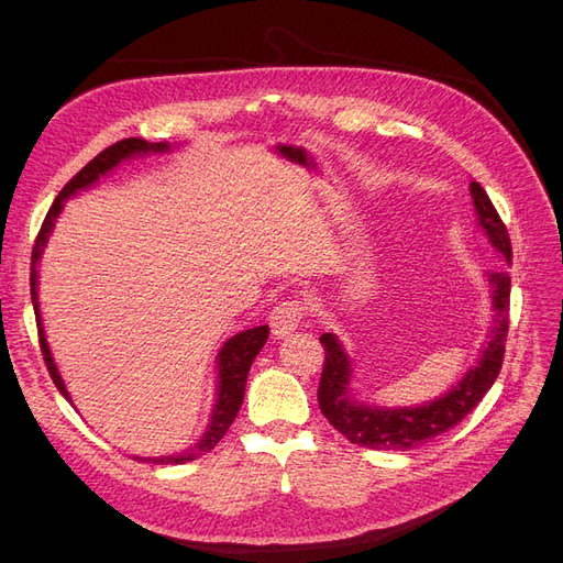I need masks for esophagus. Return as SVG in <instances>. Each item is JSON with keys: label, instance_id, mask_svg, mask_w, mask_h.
Returning a JSON list of instances; mask_svg holds the SVG:
<instances>
[{"label": "esophagus", "instance_id": "obj_1", "mask_svg": "<svg viewBox=\"0 0 563 563\" xmlns=\"http://www.w3.org/2000/svg\"><path fill=\"white\" fill-rule=\"evenodd\" d=\"M302 319H305V302L296 300V298L284 300L269 312L272 333H275L277 338H286L288 333H294L298 329V323Z\"/></svg>", "mask_w": 563, "mask_h": 563}]
</instances>
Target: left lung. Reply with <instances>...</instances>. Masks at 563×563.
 <instances>
[{
	"instance_id": "1",
	"label": "left lung",
	"mask_w": 563,
	"mask_h": 563,
	"mask_svg": "<svg viewBox=\"0 0 563 563\" xmlns=\"http://www.w3.org/2000/svg\"><path fill=\"white\" fill-rule=\"evenodd\" d=\"M479 225L488 242L503 258L509 263L512 258V242H509L507 228L500 220L496 207L488 199L479 183L470 185ZM509 272L496 269L488 272V284L493 288V310H496V323L488 333V343L482 350V360L474 368L465 373V378L455 383L444 397L428 401L422 406L404 408H380L366 406L350 399V360L333 333H323L319 343L323 345V368L317 389V399L321 413L333 428L356 446L376 449V451H408L424 441L451 430L453 424L463 420L472 408L484 399L490 385L496 383L503 368L505 340L509 329Z\"/></svg>"
}]
</instances>
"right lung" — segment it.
<instances>
[{"instance_id": "obj_1", "label": "right lung", "mask_w": 563, "mask_h": 563, "mask_svg": "<svg viewBox=\"0 0 563 563\" xmlns=\"http://www.w3.org/2000/svg\"><path fill=\"white\" fill-rule=\"evenodd\" d=\"M168 145L166 143H147L143 139H124L110 147H106L100 155H96L87 166L81 168L79 174H75L63 190L58 192L56 201L51 203V209L44 218V223L40 228V234L35 240V246H32V272H30V296H32V305H35V317H37V333H40V347H42V356L44 364L48 368V376L54 380V385L58 387L60 395L70 401V395L58 376V368L54 364V356L48 352L46 338H44V329H42V319H40V302H37V261L42 258V251L46 246V240L51 230H54L56 218L63 209V201L67 197H73L77 190H84V187L93 185L100 176H106L110 168H114L122 159H129L133 155H147V152H166ZM269 335V327H255L249 331H242L232 335L228 343L223 345V350L218 352V399L213 406L211 413V422L203 437L197 441L192 449H187L178 455H162V457H135L139 463H152V465H183L190 463V460L201 457L203 453H209L220 439L225 437V432L230 430V424L234 422L236 413H240L242 401H244V389H246V378H249V368L255 360V354L263 350V345L267 343ZM73 404V401H70Z\"/></svg>"}]
</instances>
